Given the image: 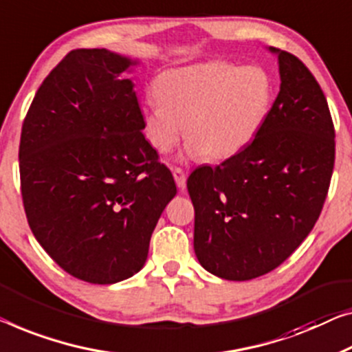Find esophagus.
I'll list each match as a JSON object with an SVG mask.
<instances>
[{
    "label": "esophagus",
    "mask_w": 352,
    "mask_h": 352,
    "mask_svg": "<svg viewBox=\"0 0 352 352\" xmlns=\"http://www.w3.org/2000/svg\"><path fill=\"white\" fill-rule=\"evenodd\" d=\"M172 174H174L177 186L180 188V190H185V188H186V174H185V170H183L182 167H175V169L172 170Z\"/></svg>",
    "instance_id": "34e87169"
}]
</instances>
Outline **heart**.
I'll list each match as a JSON object with an SVG mask.
<instances>
[{"label": "heart", "instance_id": "1", "mask_svg": "<svg viewBox=\"0 0 352 352\" xmlns=\"http://www.w3.org/2000/svg\"><path fill=\"white\" fill-rule=\"evenodd\" d=\"M153 94L156 101L142 112L151 146L169 153L185 126L188 155L214 162L240 153L261 133L274 107L275 83L262 66L210 61L162 72Z\"/></svg>", "mask_w": 352, "mask_h": 352}]
</instances>
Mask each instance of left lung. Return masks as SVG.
Segmentation results:
<instances>
[{
	"label": "left lung",
	"mask_w": 352,
	"mask_h": 352,
	"mask_svg": "<svg viewBox=\"0 0 352 352\" xmlns=\"http://www.w3.org/2000/svg\"><path fill=\"white\" fill-rule=\"evenodd\" d=\"M270 50L281 87L264 128L186 183L197 259L230 281L269 274L297 250L321 214L335 164V128L318 80L296 55Z\"/></svg>",
	"instance_id": "1"
}]
</instances>
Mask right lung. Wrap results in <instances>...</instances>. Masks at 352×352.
I'll use <instances>...</instances> for the list:
<instances>
[{"label": "right lung", "instance_id": "right-lung-1", "mask_svg": "<svg viewBox=\"0 0 352 352\" xmlns=\"http://www.w3.org/2000/svg\"><path fill=\"white\" fill-rule=\"evenodd\" d=\"M106 49L67 54L26 112L20 190L31 232L67 274L112 285L142 269L153 229L177 194L142 133V110Z\"/></svg>", "mask_w": 352, "mask_h": 352}]
</instances>
